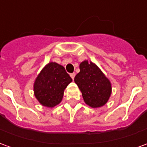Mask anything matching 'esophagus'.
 <instances>
[{
    "label": "esophagus",
    "instance_id": "obj_1",
    "mask_svg": "<svg viewBox=\"0 0 147 147\" xmlns=\"http://www.w3.org/2000/svg\"><path fill=\"white\" fill-rule=\"evenodd\" d=\"M70 76H71V79H72V80H74V78H75V76H76V73H71Z\"/></svg>",
    "mask_w": 147,
    "mask_h": 147
}]
</instances>
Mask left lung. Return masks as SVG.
Returning a JSON list of instances; mask_svg holds the SVG:
<instances>
[{"instance_id":"left-lung-1","label":"left lung","mask_w":147,"mask_h":147,"mask_svg":"<svg viewBox=\"0 0 147 147\" xmlns=\"http://www.w3.org/2000/svg\"><path fill=\"white\" fill-rule=\"evenodd\" d=\"M80 71L75 83L82 92L84 102L93 108L105 105L111 94V84L98 66L84 60L80 64Z\"/></svg>"}]
</instances>
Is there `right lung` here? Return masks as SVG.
Segmentation results:
<instances>
[{
	"label": "right lung",
	"mask_w": 147,
	"mask_h": 147,
	"mask_svg": "<svg viewBox=\"0 0 147 147\" xmlns=\"http://www.w3.org/2000/svg\"><path fill=\"white\" fill-rule=\"evenodd\" d=\"M71 81L63 66L51 62L36 77L33 86L34 95L41 105L54 107L61 102L64 89Z\"/></svg>",
	"instance_id": "1"
}]
</instances>
